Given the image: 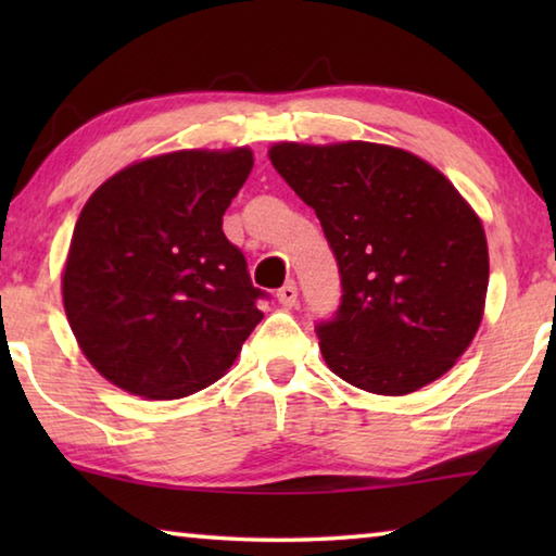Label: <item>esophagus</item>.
I'll use <instances>...</instances> for the list:
<instances>
[{"instance_id": "1", "label": "esophagus", "mask_w": 556, "mask_h": 556, "mask_svg": "<svg viewBox=\"0 0 556 556\" xmlns=\"http://www.w3.org/2000/svg\"><path fill=\"white\" fill-rule=\"evenodd\" d=\"M277 299H279V304L285 306V308H291V306H296V299H299V289H296V285L294 281H287L285 287H281L279 291H277Z\"/></svg>"}]
</instances>
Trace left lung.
I'll use <instances>...</instances> for the list:
<instances>
[{
	"label": "left lung",
	"mask_w": 556,
	"mask_h": 556,
	"mask_svg": "<svg viewBox=\"0 0 556 556\" xmlns=\"http://www.w3.org/2000/svg\"><path fill=\"white\" fill-rule=\"evenodd\" d=\"M269 159L316 211L341 306L316 324L338 378L375 394H409L464 355L488 291L483 225L448 178L404 149L281 142Z\"/></svg>",
	"instance_id": "obj_1"
}]
</instances>
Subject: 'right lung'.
<instances>
[{
  "label": "right lung",
  "mask_w": 556,
  "mask_h": 556,
  "mask_svg": "<svg viewBox=\"0 0 556 556\" xmlns=\"http://www.w3.org/2000/svg\"><path fill=\"white\" fill-rule=\"evenodd\" d=\"M252 172L250 149H186L108 178L75 223L63 306L102 378L178 400L228 372L262 321L223 215Z\"/></svg>",
  "instance_id": "1"
}]
</instances>
